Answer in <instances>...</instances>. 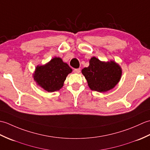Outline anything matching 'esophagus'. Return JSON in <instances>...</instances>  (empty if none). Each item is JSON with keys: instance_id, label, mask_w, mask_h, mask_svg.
<instances>
[{"instance_id": "obj_1", "label": "esophagus", "mask_w": 150, "mask_h": 150, "mask_svg": "<svg viewBox=\"0 0 150 150\" xmlns=\"http://www.w3.org/2000/svg\"><path fill=\"white\" fill-rule=\"evenodd\" d=\"M73 72L76 73H79L81 72V69L80 68H77V69H73Z\"/></svg>"}]
</instances>
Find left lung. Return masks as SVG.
Segmentation results:
<instances>
[{
	"label": "left lung",
	"mask_w": 150,
	"mask_h": 150,
	"mask_svg": "<svg viewBox=\"0 0 150 150\" xmlns=\"http://www.w3.org/2000/svg\"><path fill=\"white\" fill-rule=\"evenodd\" d=\"M82 73L91 90L105 92L115 86L122 71L115 62H101L93 57L90 60V66L82 69Z\"/></svg>",
	"instance_id": "1"
}]
</instances>
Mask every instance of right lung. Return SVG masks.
<instances>
[{
	"label": "right lung",
	"mask_w": 150,
	"mask_h": 150,
	"mask_svg": "<svg viewBox=\"0 0 150 150\" xmlns=\"http://www.w3.org/2000/svg\"><path fill=\"white\" fill-rule=\"evenodd\" d=\"M72 71L68 64L55 57L44 66H38L34 74L37 83L48 92L59 90L63 86L67 75Z\"/></svg>",
	"instance_id": "right-lung-1"
}]
</instances>
